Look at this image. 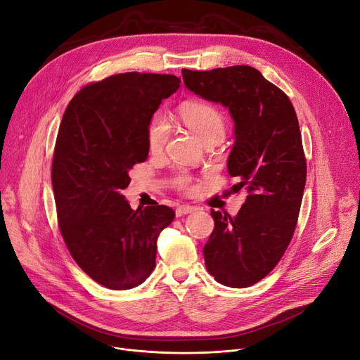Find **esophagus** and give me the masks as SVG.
<instances>
[{
	"label": "esophagus",
	"mask_w": 360,
	"mask_h": 360,
	"mask_svg": "<svg viewBox=\"0 0 360 360\" xmlns=\"http://www.w3.org/2000/svg\"><path fill=\"white\" fill-rule=\"evenodd\" d=\"M193 211H195L193 207H189V205H183V207H179V208L176 210V215H177V217H183V215L191 214V212H193Z\"/></svg>",
	"instance_id": "1"
}]
</instances>
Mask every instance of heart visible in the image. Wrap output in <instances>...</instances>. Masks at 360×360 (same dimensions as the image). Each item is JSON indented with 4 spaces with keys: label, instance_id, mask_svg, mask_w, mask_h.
I'll list each match as a JSON object with an SVG mask.
<instances>
[{
    "label": "heart",
    "instance_id": "heart-1",
    "mask_svg": "<svg viewBox=\"0 0 360 360\" xmlns=\"http://www.w3.org/2000/svg\"><path fill=\"white\" fill-rule=\"evenodd\" d=\"M181 122L189 127L198 139L203 143L211 139L221 141L226 131L222 114L212 105L205 102H186L179 110ZM169 138V122L164 112H155L146 124V145L152 153H158L167 145ZM181 189H189L191 180L180 176L177 180Z\"/></svg>",
    "mask_w": 360,
    "mask_h": 360
}]
</instances>
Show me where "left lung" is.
<instances>
[{"mask_svg": "<svg viewBox=\"0 0 360 360\" xmlns=\"http://www.w3.org/2000/svg\"><path fill=\"white\" fill-rule=\"evenodd\" d=\"M186 88L229 108L234 145L227 168L248 198L236 217L211 211L215 227L203 248L205 265L234 288L261 281L292 240L306 183V160L296 111L288 96L250 65L192 72Z\"/></svg>", "mask_w": 360, "mask_h": 360, "instance_id": "8db88e82", "label": "left lung"}]
</instances>
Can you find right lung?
Here are the masks:
<instances>
[{
	"label": "right lung",
	"mask_w": 360,
	"mask_h": 360,
	"mask_svg": "<svg viewBox=\"0 0 360 360\" xmlns=\"http://www.w3.org/2000/svg\"><path fill=\"white\" fill-rule=\"evenodd\" d=\"M180 82L114 75L80 89L63 115L51 171L60 231L77 265L107 288L129 290L150 276L158 236L174 219L165 205L131 210L122 192L133 165L148 158L149 118Z\"/></svg>",
	"instance_id": "1"
}]
</instances>
